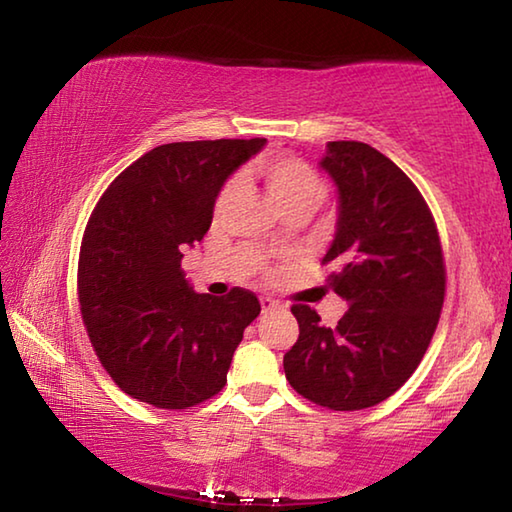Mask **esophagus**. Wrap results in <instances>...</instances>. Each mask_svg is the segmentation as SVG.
I'll return each mask as SVG.
<instances>
[{
  "label": "esophagus",
  "instance_id": "esophagus-1",
  "mask_svg": "<svg viewBox=\"0 0 512 512\" xmlns=\"http://www.w3.org/2000/svg\"><path fill=\"white\" fill-rule=\"evenodd\" d=\"M259 305H262V311H273V309L280 307V302L264 296V298H259Z\"/></svg>",
  "mask_w": 512,
  "mask_h": 512
}]
</instances>
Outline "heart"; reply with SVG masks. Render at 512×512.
<instances>
[{
	"label": "heart",
	"mask_w": 512,
	"mask_h": 512,
	"mask_svg": "<svg viewBox=\"0 0 512 512\" xmlns=\"http://www.w3.org/2000/svg\"><path fill=\"white\" fill-rule=\"evenodd\" d=\"M257 173L264 180L268 194H271L273 203L280 210L296 205H305L316 210L323 203L325 183L307 162L298 158H268L257 164ZM235 187L237 180H228L223 185L219 196H216V210H221L225 201L235 192Z\"/></svg>",
	"instance_id": "b5f03b06"
}]
</instances>
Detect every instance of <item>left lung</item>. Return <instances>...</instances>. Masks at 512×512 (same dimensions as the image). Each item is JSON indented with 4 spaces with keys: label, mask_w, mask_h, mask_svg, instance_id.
<instances>
[{
    "label": "left lung",
    "mask_w": 512,
    "mask_h": 512,
    "mask_svg": "<svg viewBox=\"0 0 512 512\" xmlns=\"http://www.w3.org/2000/svg\"><path fill=\"white\" fill-rule=\"evenodd\" d=\"M318 167L336 187L339 216L323 264L348 311L325 327L293 305L300 336L284 375L314 404L359 411L384 402L418 368L445 298L436 223L409 176L363 142H327Z\"/></svg>",
    "instance_id": "left-lung-1"
}]
</instances>
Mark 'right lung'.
Instances as JSON below:
<instances>
[{"label":"right lung","mask_w":512,"mask_h":512,"mask_svg":"<svg viewBox=\"0 0 512 512\" xmlns=\"http://www.w3.org/2000/svg\"><path fill=\"white\" fill-rule=\"evenodd\" d=\"M264 144L155 146L94 207L79 259L81 314L101 366L135 400L187 409L228 381L232 354L262 307L239 287L225 298L196 293L180 259L210 230L225 180Z\"/></svg>","instance_id":"obj_1"}]
</instances>
